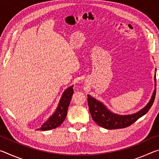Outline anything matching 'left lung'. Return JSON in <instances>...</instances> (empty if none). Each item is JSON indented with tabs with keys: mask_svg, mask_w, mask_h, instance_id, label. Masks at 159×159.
<instances>
[{
	"mask_svg": "<svg viewBox=\"0 0 159 159\" xmlns=\"http://www.w3.org/2000/svg\"><path fill=\"white\" fill-rule=\"evenodd\" d=\"M155 71H157V69ZM154 80L155 82H157L156 81V73ZM156 84L157 83H155V87ZM156 91L157 90L155 88L149 103L140 111L133 114L119 115L114 114V113L110 111L102 102L97 100L96 99L89 95H88V104L93 119L99 126L104 128L109 129V130L125 128L133 124L137 120H138L139 118L149 111L151 107L154 103Z\"/></svg>",
	"mask_w": 159,
	"mask_h": 159,
	"instance_id": "1",
	"label": "left lung"
}]
</instances>
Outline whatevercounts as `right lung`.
Segmentation results:
<instances>
[{"label": "right lung", "instance_id": "obj_1", "mask_svg": "<svg viewBox=\"0 0 159 159\" xmlns=\"http://www.w3.org/2000/svg\"><path fill=\"white\" fill-rule=\"evenodd\" d=\"M73 94L74 89L73 85H72L66 89L64 92L55 113L48 118L46 122H45L41 125V128H38L36 130L43 131L49 130L60 126L65 120L67 114V110H68V107Z\"/></svg>", "mask_w": 159, "mask_h": 159}]
</instances>
